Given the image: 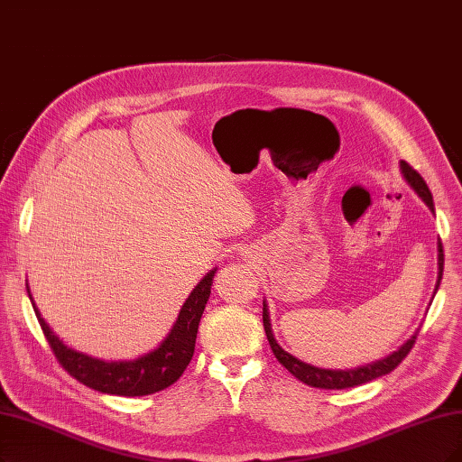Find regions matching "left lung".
<instances>
[{
  "label": "left lung",
  "mask_w": 462,
  "mask_h": 462,
  "mask_svg": "<svg viewBox=\"0 0 462 462\" xmlns=\"http://www.w3.org/2000/svg\"><path fill=\"white\" fill-rule=\"evenodd\" d=\"M402 171H403V177L407 179V182L411 184L415 188V192L422 198V201L429 205V208L434 211V201H432V194L429 190V186H426L424 179L417 173V171L409 165L407 162H402ZM438 264H439V276H438V283H436V291L439 287V280H441V272H443V245L439 242L438 245ZM434 291V293H436ZM263 326H264V331H266V337H268V343H270V348L272 352H274V356L278 357V362L293 374V377H297L300 383L309 384V386H314V388H323V390H343V388H354V386H360V384H365L369 381H374L383 377V374H388L390 371H394L403 360L405 356L411 352V348L415 346V340H417V335L419 331L407 340V343L396 350L392 352L388 357H384V360H379L374 364H367L364 367H356V369H346V371H335V369H319V367H314L310 364H304L300 360H297L295 356H291L289 352H285L278 343L274 335H272V328H270V319H268V310H266V304L263 309Z\"/></svg>",
  "instance_id": "left-lung-1"
}]
</instances>
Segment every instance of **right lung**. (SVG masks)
Masks as SVG:
<instances>
[{"mask_svg":"<svg viewBox=\"0 0 462 462\" xmlns=\"http://www.w3.org/2000/svg\"><path fill=\"white\" fill-rule=\"evenodd\" d=\"M213 276L215 270H211L209 274L196 285V289L180 309L177 323L163 343L153 352L133 362H102L97 360V357L85 356L81 352L64 346L62 340L51 331L40 310L36 309V304H33L30 289L28 297L32 300L33 312L38 316L47 343L51 350H53L59 364L62 365V369L70 373L81 384L98 390L102 394L134 398L156 394V392L165 390L167 386L180 379V374L184 373L188 364H190L196 348L199 319L211 293Z\"/></svg>","mask_w":462,"mask_h":462,"instance_id":"right-lung-1","label":"right lung"}]
</instances>
